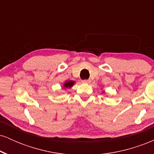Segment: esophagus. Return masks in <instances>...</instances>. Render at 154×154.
<instances>
[{"instance_id": "obj_1", "label": "esophagus", "mask_w": 154, "mask_h": 154, "mask_svg": "<svg viewBox=\"0 0 154 154\" xmlns=\"http://www.w3.org/2000/svg\"><path fill=\"white\" fill-rule=\"evenodd\" d=\"M82 83L83 84H88V83H90V80H88V79H83Z\"/></svg>"}]
</instances>
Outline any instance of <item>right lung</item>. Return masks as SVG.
<instances>
[{"instance_id": "right-lung-1", "label": "right lung", "mask_w": 154, "mask_h": 154, "mask_svg": "<svg viewBox=\"0 0 154 154\" xmlns=\"http://www.w3.org/2000/svg\"><path fill=\"white\" fill-rule=\"evenodd\" d=\"M74 83H75V82H74V81H72V80L66 81V82L64 83V85H63V87L66 88H71L72 86L74 85Z\"/></svg>"}]
</instances>
